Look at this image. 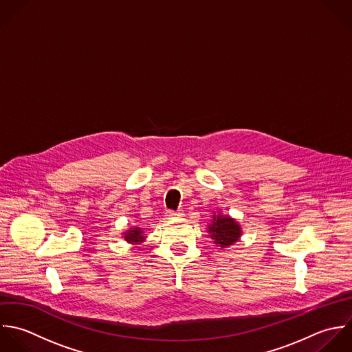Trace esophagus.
Returning a JSON list of instances; mask_svg holds the SVG:
<instances>
[{
    "instance_id": "obj_1",
    "label": "esophagus",
    "mask_w": 352,
    "mask_h": 352,
    "mask_svg": "<svg viewBox=\"0 0 352 352\" xmlns=\"http://www.w3.org/2000/svg\"><path fill=\"white\" fill-rule=\"evenodd\" d=\"M167 219H179L184 217V211L182 210H178V211H168L167 212Z\"/></svg>"
}]
</instances>
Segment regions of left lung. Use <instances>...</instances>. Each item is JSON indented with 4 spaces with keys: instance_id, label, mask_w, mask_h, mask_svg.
<instances>
[{
    "instance_id": "1",
    "label": "left lung",
    "mask_w": 352,
    "mask_h": 352,
    "mask_svg": "<svg viewBox=\"0 0 352 352\" xmlns=\"http://www.w3.org/2000/svg\"><path fill=\"white\" fill-rule=\"evenodd\" d=\"M207 232L214 240V244L221 248L233 245L243 234V229L234 218L230 215H222L219 212L212 214L210 223L207 225Z\"/></svg>"
}]
</instances>
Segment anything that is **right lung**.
<instances>
[{"label": "right lung", "mask_w": 352, "mask_h": 352, "mask_svg": "<svg viewBox=\"0 0 352 352\" xmlns=\"http://www.w3.org/2000/svg\"><path fill=\"white\" fill-rule=\"evenodd\" d=\"M123 239L126 243L129 244H133V245H138L141 243L145 241L146 236L144 233V229L142 228H138V226H133V228H129L126 232H123Z\"/></svg>", "instance_id": "right-lung-1"}]
</instances>
